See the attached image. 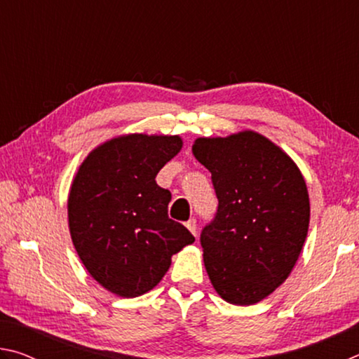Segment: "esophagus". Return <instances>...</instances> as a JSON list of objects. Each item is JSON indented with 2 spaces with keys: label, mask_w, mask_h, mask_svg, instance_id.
<instances>
[{
  "label": "esophagus",
  "mask_w": 359,
  "mask_h": 359,
  "mask_svg": "<svg viewBox=\"0 0 359 359\" xmlns=\"http://www.w3.org/2000/svg\"><path fill=\"white\" fill-rule=\"evenodd\" d=\"M185 224H187V228L191 231V234H193V236H198V231H196V228H198V224H196V218H190V220H188Z\"/></svg>",
  "instance_id": "obj_1"
}]
</instances>
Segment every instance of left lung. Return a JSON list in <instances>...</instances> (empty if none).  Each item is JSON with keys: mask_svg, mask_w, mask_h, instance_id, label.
Segmentation results:
<instances>
[{"mask_svg": "<svg viewBox=\"0 0 359 359\" xmlns=\"http://www.w3.org/2000/svg\"><path fill=\"white\" fill-rule=\"evenodd\" d=\"M196 160L218 199L201 231L204 264L217 293L250 306L287 280L307 238L311 204L293 160L253 131L199 137Z\"/></svg>", "mask_w": 359, "mask_h": 359, "instance_id": "left-lung-1", "label": "left lung"}]
</instances>
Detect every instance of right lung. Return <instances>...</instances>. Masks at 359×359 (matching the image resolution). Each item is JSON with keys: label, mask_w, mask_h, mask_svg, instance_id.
Wrapping results in <instances>:
<instances>
[{"label": "right lung", "mask_w": 359, "mask_h": 359, "mask_svg": "<svg viewBox=\"0 0 359 359\" xmlns=\"http://www.w3.org/2000/svg\"><path fill=\"white\" fill-rule=\"evenodd\" d=\"M179 136L111 139L79 168L68 199L72 244L96 282L123 297L147 293L194 238L168 217L171 191L155 177L179 154Z\"/></svg>", "instance_id": "1"}]
</instances>
